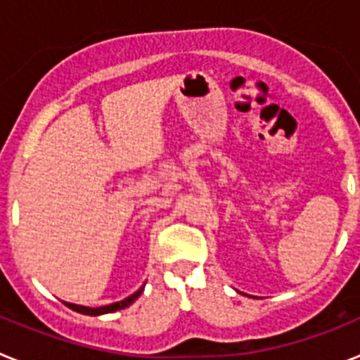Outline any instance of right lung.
<instances>
[{
  "mask_svg": "<svg viewBox=\"0 0 360 360\" xmlns=\"http://www.w3.org/2000/svg\"><path fill=\"white\" fill-rule=\"evenodd\" d=\"M144 287H141L135 294H131L129 297L122 299V301H117V303H111L106 304V307H98V308H90V307H81V304H73V303H65L66 307L72 308V310L79 311V314H84V316H103V314H111V311H117V310H122V308H128L129 304L139 299V295L142 294Z\"/></svg>",
  "mask_w": 360,
  "mask_h": 360,
  "instance_id": "obj_1",
  "label": "right lung"
}]
</instances>
